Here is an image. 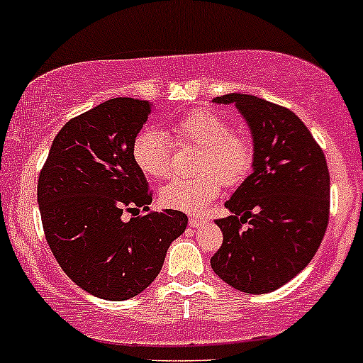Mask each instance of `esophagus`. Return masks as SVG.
Returning a JSON list of instances; mask_svg holds the SVG:
<instances>
[{
    "label": "esophagus",
    "mask_w": 363,
    "mask_h": 363,
    "mask_svg": "<svg viewBox=\"0 0 363 363\" xmlns=\"http://www.w3.org/2000/svg\"><path fill=\"white\" fill-rule=\"evenodd\" d=\"M206 221L204 216H201V214H189V225L190 227H199V225H202Z\"/></svg>",
    "instance_id": "obj_1"
}]
</instances>
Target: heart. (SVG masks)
Listing matches in <instances>:
<instances>
[{
  "label": "heart",
  "instance_id": "heart-1",
  "mask_svg": "<svg viewBox=\"0 0 363 363\" xmlns=\"http://www.w3.org/2000/svg\"><path fill=\"white\" fill-rule=\"evenodd\" d=\"M180 145L199 147L197 171L192 178H174L159 192V201L169 209L199 213L220 196L221 186L239 185L255 164V142L218 112L196 108L169 126ZM133 159L147 177L162 180L173 171V142L162 130L143 128L133 142Z\"/></svg>",
  "mask_w": 363,
  "mask_h": 363
}]
</instances>
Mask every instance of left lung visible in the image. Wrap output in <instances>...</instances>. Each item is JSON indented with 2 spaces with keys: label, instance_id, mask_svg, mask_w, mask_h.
Instances as JSON below:
<instances>
[{
  "label": "left lung",
  "instance_id": "left-lung-1",
  "mask_svg": "<svg viewBox=\"0 0 363 363\" xmlns=\"http://www.w3.org/2000/svg\"><path fill=\"white\" fill-rule=\"evenodd\" d=\"M213 102L233 104L247 121L255 164L225 202L232 214L216 220L223 244L211 268L237 291L272 292L310 263L325 235L330 208L325 155L305 123L282 105L245 93Z\"/></svg>",
  "mask_w": 363,
  "mask_h": 363
}]
</instances>
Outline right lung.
Returning <instances> with one entry per match:
<instances>
[{
  "instance_id": "right-lung-1",
  "label": "right lung",
  "mask_w": 363,
  "mask_h": 363,
  "mask_svg": "<svg viewBox=\"0 0 363 363\" xmlns=\"http://www.w3.org/2000/svg\"><path fill=\"white\" fill-rule=\"evenodd\" d=\"M152 104L111 99L65 123L38 180L43 230L57 263L81 289L124 301L154 282L186 228L177 209L149 211L152 192L133 142ZM147 213L139 214V208ZM131 212L126 222L122 216Z\"/></svg>"
}]
</instances>
